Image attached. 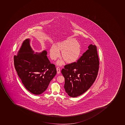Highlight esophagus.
Wrapping results in <instances>:
<instances>
[{"mask_svg": "<svg viewBox=\"0 0 125 125\" xmlns=\"http://www.w3.org/2000/svg\"><path fill=\"white\" fill-rule=\"evenodd\" d=\"M57 73H60V68L59 67L57 68Z\"/></svg>", "mask_w": 125, "mask_h": 125, "instance_id": "obj_1", "label": "esophagus"}]
</instances>
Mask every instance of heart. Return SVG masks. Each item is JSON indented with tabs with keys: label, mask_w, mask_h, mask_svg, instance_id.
Segmentation results:
<instances>
[{
	"label": "heart",
	"mask_w": 125,
	"mask_h": 125,
	"mask_svg": "<svg viewBox=\"0 0 125 125\" xmlns=\"http://www.w3.org/2000/svg\"><path fill=\"white\" fill-rule=\"evenodd\" d=\"M59 50L62 51L61 55L64 60L70 62L79 57L81 49L79 43L74 38H70L59 42L57 45H52L50 49V55L52 60H56L59 57ZM62 63V62L61 60L57 62L59 64H61Z\"/></svg>",
	"instance_id": "1"
}]
</instances>
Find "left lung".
<instances>
[{
    "instance_id": "obj_1",
    "label": "left lung",
    "mask_w": 125,
    "mask_h": 125,
    "mask_svg": "<svg viewBox=\"0 0 125 125\" xmlns=\"http://www.w3.org/2000/svg\"><path fill=\"white\" fill-rule=\"evenodd\" d=\"M77 62L64 66L61 73L65 79L64 88L68 95L76 97L89 89L99 71V57L96 46L91 44Z\"/></svg>"
}]
</instances>
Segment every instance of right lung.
<instances>
[{"label": "right lung", "mask_w": 125, "mask_h": 125, "mask_svg": "<svg viewBox=\"0 0 125 125\" xmlns=\"http://www.w3.org/2000/svg\"><path fill=\"white\" fill-rule=\"evenodd\" d=\"M30 42V39L23 41L17 55L14 57V65L26 89L33 94L39 95L47 89L57 70L47 58V52L35 53Z\"/></svg>", "instance_id": "right-lung-1"}]
</instances>
